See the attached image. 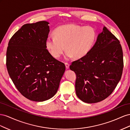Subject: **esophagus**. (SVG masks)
Masks as SVG:
<instances>
[{
    "label": "esophagus",
    "mask_w": 130,
    "mask_h": 130,
    "mask_svg": "<svg viewBox=\"0 0 130 130\" xmlns=\"http://www.w3.org/2000/svg\"><path fill=\"white\" fill-rule=\"evenodd\" d=\"M65 67H66V69H69V66H70V65L68 62H65Z\"/></svg>",
    "instance_id": "esophagus-1"
}]
</instances>
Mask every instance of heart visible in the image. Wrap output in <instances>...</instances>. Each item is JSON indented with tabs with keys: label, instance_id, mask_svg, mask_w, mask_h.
Returning <instances> with one entry per match:
<instances>
[{
	"label": "heart",
	"instance_id": "1",
	"mask_svg": "<svg viewBox=\"0 0 130 130\" xmlns=\"http://www.w3.org/2000/svg\"><path fill=\"white\" fill-rule=\"evenodd\" d=\"M54 38L49 37L46 46L52 56L59 58L65 50L66 57L83 58L89 52L96 38L95 29L91 26L82 27L75 24L61 25L55 29Z\"/></svg>",
	"mask_w": 130,
	"mask_h": 130
}]
</instances>
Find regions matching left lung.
Here are the masks:
<instances>
[{"instance_id": "8db88e82", "label": "left lung", "mask_w": 130, "mask_h": 130, "mask_svg": "<svg viewBox=\"0 0 130 130\" xmlns=\"http://www.w3.org/2000/svg\"><path fill=\"white\" fill-rule=\"evenodd\" d=\"M124 67L120 41L106 27L86 56L73 61L76 95L82 101L97 103L112 93L120 81Z\"/></svg>"}]
</instances>
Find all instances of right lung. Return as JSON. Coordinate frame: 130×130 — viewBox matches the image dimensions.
<instances>
[{
  "label": "right lung",
  "instance_id": "add662e5",
  "mask_svg": "<svg viewBox=\"0 0 130 130\" xmlns=\"http://www.w3.org/2000/svg\"><path fill=\"white\" fill-rule=\"evenodd\" d=\"M48 24L43 21L23 25L7 48L6 68L11 79L21 94L33 101L52 98L65 71L64 63L46 49Z\"/></svg>",
  "mask_w": 130,
  "mask_h": 130
}]
</instances>
